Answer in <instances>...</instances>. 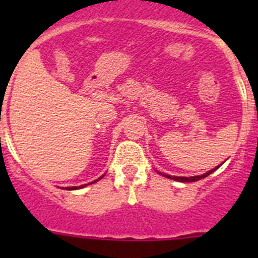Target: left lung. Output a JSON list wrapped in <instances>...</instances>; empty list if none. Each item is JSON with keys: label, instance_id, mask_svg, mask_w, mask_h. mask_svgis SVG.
I'll return each instance as SVG.
<instances>
[{"label": "left lung", "instance_id": "8db88e82", "mask_svg": "<svg viewBox=\"0 0 258 258\" xmlns=\"http://www.w3.org/2000/svg\"><path fill=\"white\" fill-rule=\"evenodd\" d=\"M218 166H220V165H218ZM218 166H217V168H218ZM217 168H214V169L209 170V172L204 173V174H202V175H195V177H175V175L163 174V173H159V174L164 175V177H166V178H169V179H174V181H178V182H197V181H199V179H202V178H206V177H208V175L211 174V173H213L214 170L217 169Z\"/></svg>", "mask_w": 258, "mask_h": 258}]
</instances>
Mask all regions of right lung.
<instances>
[{"mask_svg":"<svg viewBox=\"0 0 258 258\" xmlns=\"http://www.w3.org/2000/svg\"><path fill=\"white\" fill-rule=\"evenodd\" d=\"M103 175H102V177H103ZM102 177H99V178H98V179H101ZM98 179H95V181L90 182V183H95V182H98ZM90 183H89V184H90ZM85 186H88V184H81V186H74V187H68L67 190H77V188H83V187H85Z\"/></svg>","mask_w":258,"mask_h":258,"instance_id":"obj_1","label":"right lung"}]
</instances>
